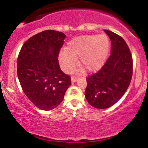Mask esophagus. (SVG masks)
Here are the masks:
<instances>
[{"instance_id": "34e87169", "label": "esophagus", "mask_w": 148, "mask_h": 148, "mask_svg": "<svg viewBox=\"0 0 148 148\" xmlns=\"http://www.w3.org/2000/svg\"><path fill=\"white\" fill-rule=\"evenodd\" d=\"M71 82H77V80H78V78H77V77H71Z\"/></svg>"}]
</instances>
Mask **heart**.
Segmentation results:
<instances>
[{
    "label": "heart",
    "instance_id": "1",
    "mask_svg": "<svg viewBox=\"0 0 148 148\" xmlns=\"http://www.w3.org/2000/svg\"><path fill=\"white\" fill-rule=\"evenodd\" d=\"M110 48V41L105 34L84 35L76 37L67 44L59 55L62 68L69 72L74 69L80 57V64L88 71L99 70L104 65Z\"/></svg>",
    "mask_w": 148,
    "mask_h": 148
}]
</instances>
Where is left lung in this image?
I'll list each match as a JSON object with an SVG mask.
<instances>
[{"label": "left lung", "instance_id": "8db88e82", "mask_svg": "<svg viewBox=\"0 0 148 148\" xmlns=\"http://www.w3.org/2000/svg\"><path fill=\"white\" fill-rule=\"evenodd\" d=\"M112 44L111 55L102 68L87 77L85 97L95 108L107 109L118 102L127 89L132 76V57L125 40L104 30Z\"/></svg>", "mask_w": 148, "mask_h": 148}]
</instances>
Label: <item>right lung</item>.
Wrapping results in <instances>:
<instances>
[{
  "label": "right lung",
  "instance_id": "obj_1",
  "mask_svg": "<svg viewBox=\"0 0 148 148\" xmlns=\"http://www.w3.org/2000/svg\"><path fill=\"white\" fill-rule=\"evenodd\" d=\"M64 33L46 30L24 43L17 61V74L23 92L40 110L56 108L71 85V77L59 66L58 56Z\"/></svg>",
  "mask_w": 148,
  "mask_h": 148
}]
</instances>
